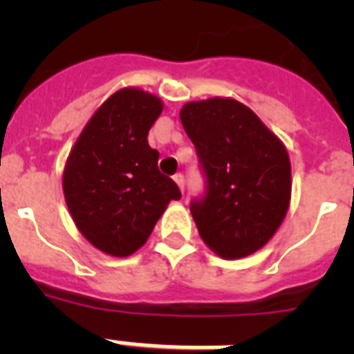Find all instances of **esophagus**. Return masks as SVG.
Returning <instances> with one entry per match:
<instances>
[{"label":"esophagus","instance_id":"esophagus-1","mask_svg":"<svg viewBox=\"0 0 354 354\" xmlns=\"http://www.w3.org/2000/svg\"><path fill=\"white\" fill-rule=\"evenodd\" d=\"M174 180L177 183V186L180 187V192L184 193V187H186V180H184V175L183 174H175Z\"/></svg>","mask_w":354,"mask_h":354}]
</instances>
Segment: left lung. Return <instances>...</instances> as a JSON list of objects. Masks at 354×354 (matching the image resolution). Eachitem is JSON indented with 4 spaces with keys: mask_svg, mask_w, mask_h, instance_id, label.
Masks as SVG:
<instances>
[{
    "mask_svg": "<svg viewBox=\"0 0 354 354\" xmlns=\"http://www.w3.org/2000/svg\"><path fill=\"white\" fill-rule=\"evenodd\" d=\"M180 122L205 180L204 193L189 204L200 237L223 259L257 252L289 207L286 147L252 109L234 99L187 102Z\"/></svg>",
    "mask_w": 354,
    "mask_h": 354,
    "instance_id": "left-lung-1",
    "label": "left lung"
}]
</instances>
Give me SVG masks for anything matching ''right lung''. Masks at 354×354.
<instances>
[{"label":"right lung","instance_id":"obj_1","mask_svg":"<svg viewBox=\"0 0 354 354\" xmlns=\"http://www.w3.org/2000/svg\"><path fill=\"white\" fill-rule=\"evenodd\" d=\"M161 111L156 95L118 90L90 118L68 156L64 193L72 220L95 248L115 257L145 245L165 207L180 198L147 142Z\"/></svg>","mask_w":354,"mask_h":354}]
</instances>
